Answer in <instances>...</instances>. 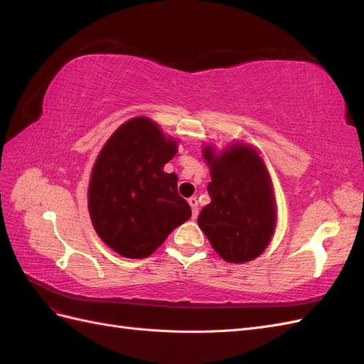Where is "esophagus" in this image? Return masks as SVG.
Wrapping results in <instances>:
<instances>
[{
	"label": "esophagus",
	"instance_id": "obj_1",
	"mask_svg": "<svg viewBox=\"0 0 364 364\" xmlns=\"http://www.w3.org/2000/svg\"><path fill=\"white\" fill-rule=\"evenodd\" d=\"M188 203H190V206H191V213H193V218H196L197 217V214H199V202H197V199L196 197H190L188 199Z\"/></svg>",
	"mask_w": 364,
	"mask_h": 364
}]
</instances>
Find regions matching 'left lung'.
<instances>
[{
  "label": "left lung",
  "instance_id": "left-lung-1",
  "mask_svg": "<svg viewBox=\"0 0 364 364\" xmlns=\"http://www.w3.org/2000/svg\"><path fill=\"white\" fill-rule=\"evenodd\" d=\"M211 182V203L197 218L214 250L228 262L243 264L266 250L277 229V200L269 170L258 149L230 142L217 151L202 147Z\"/></svg>",
  "mask_w": 364,
  "mask_h": 364
}]
</instances>
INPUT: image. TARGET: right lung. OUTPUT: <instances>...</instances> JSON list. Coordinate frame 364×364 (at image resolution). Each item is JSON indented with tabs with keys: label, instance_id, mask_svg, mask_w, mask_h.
Returning a JSON list of instances; mask_svg holds the SVG:
<instances>
[{
	"label": "right lung",
	"instance_id": "obj_1",
	"mask_svg": "<svg viewBox=\"0 0 364 364\" xmlns=\"http://www.w3.org/2000/svg\"><path fill=\"white\" fill-rule=\"evenodd\" d=\"M178 144L147 117L130 118L98 153L87 186L97 235L118 255L146 258L191 217L178 193V174L165 173Z\"/></svg>",
	"mask_w": 364,
	"mask_h": 364
}]
</instances>
